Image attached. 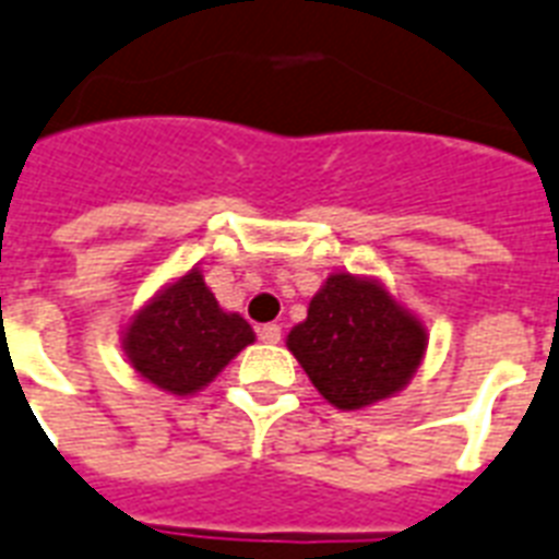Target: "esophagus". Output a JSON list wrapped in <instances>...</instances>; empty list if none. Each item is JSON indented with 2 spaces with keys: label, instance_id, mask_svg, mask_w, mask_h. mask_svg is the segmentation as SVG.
Instances as JSON below:
<instances>
[{
  "label": "esophagus",
  "instance_id": "1",
  "mask_svg": "<svg viewBox=\"0 0 559 559\" xmlns=\"http://www.w3.org/2000/svg\"><path fill=\"white\" fill-rule=\"evenodd\" d=\"M280 338H283V329L276 326V323H265V326H259V341H262V344H276Z\"/></svg>",
  "mask_w": 559,
  "mask_h": 559
}]
</instances>
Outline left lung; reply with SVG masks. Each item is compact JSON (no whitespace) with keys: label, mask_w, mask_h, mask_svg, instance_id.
I'll return each mask as SVG.
<instances>
[{"label":"left lung","mask_w":559,"mask_h":559,"mask_svg":"<svg viewBox=\"0 0 559 559\" xmlns=\"http://www.w3.org/2000/svg\"><path fill=\"white\" fill-rule=\"evenodd\" d=\"M285 347L329 405L361 411L408 388L426 358L428 329L382 280L335 271Z\"/></svg>","instance_id":"obj_1"}]
</instances>
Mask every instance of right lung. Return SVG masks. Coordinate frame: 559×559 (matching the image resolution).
I'll list each match as a JSON object with an SVG mask.
<instances>
[{
	"mask_svg": "<svg viewBox=\"0 0 559 559\" xmlns=\"http://www.w3.org/2000/svg\"><path fill=\"white\" fill-rule=\"evenodd\" d=\"M257 341L239 311L221 309L201 267L159 288L122 326L133 373L175 396H194Z\"/></svg>",
	"mask_w": 559,
	"mask_h": 559,
	"instance_id": "add662e5",
	"label": "right lung"
}]
</instances>
